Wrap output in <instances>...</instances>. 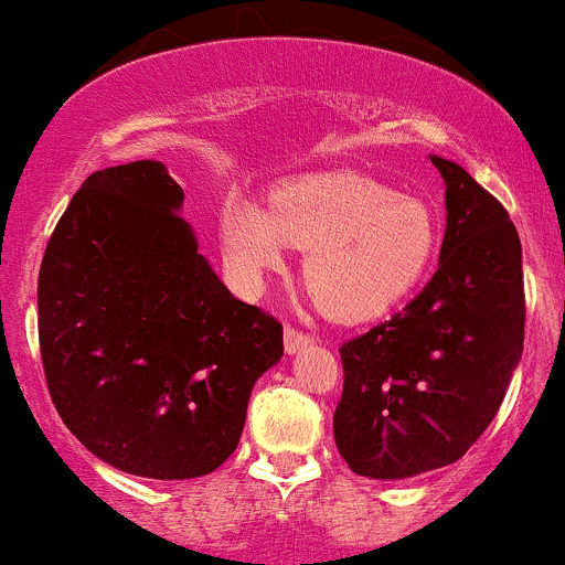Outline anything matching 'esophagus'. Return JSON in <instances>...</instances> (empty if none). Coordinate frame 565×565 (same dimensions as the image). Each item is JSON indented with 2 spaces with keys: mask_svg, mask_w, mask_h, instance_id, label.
<instances>
[{
  "mask_svg": "<svg viewBox=\"0 0 565 565\" xmlns=\"http://www.w3.org/2000/svg\"><path fill=\"white\" fill-rule=\"evenodd\" d=\"M282 340H285V354H301V351H307L312 343H316V338H310V334L299 332V329L294 327L285 329Z\"/></svg>",
  "mask_w": 565,
  "mask_h": 565,
  "instance_id": "esophagus-1",
  "label": "esophagus"
}]
</instances>
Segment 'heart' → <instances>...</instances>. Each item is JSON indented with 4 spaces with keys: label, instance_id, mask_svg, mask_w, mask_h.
I'll return each mask as SVG.
<instances>
[{
    "label": "heart",
    "instance_id": "heart-1",
    "mask_svg": "<svg viewBox=\"0 0 565 565\" xmlns=\"http://www.w3.org/2000/svg\"><path fill=\"white\" fill-rule=\"evenodd\" d=\"M225 264L258 288L307 249L301 277L312 301L338 321H365L404 299L431 266L439 244L434 211L360 172H310L285 181L271 209L231 194L220 211Z\"/></svg>",
    "mask_w": 565,
    "mask_h": 565
}]
</instances>
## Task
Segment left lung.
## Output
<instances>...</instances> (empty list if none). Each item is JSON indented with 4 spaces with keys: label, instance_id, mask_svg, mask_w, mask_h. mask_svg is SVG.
<instances>
[{
    "label": "left lung",
    "instance_id": "left-lung-1",
    "mask_svg": "<svg viewBox=\"0 0 565 565\" xmlns=\"http://www.w3.org/2000/svg\"><path fill=\"white\" fill-rule=\"evenodd\" d=\"M445 181V238L426 288L390 321L340 349L334 443L356 475L404 480L472 448L522 360V244L508 211L456 161Z\"/></svg>",
    "mask_w": 565,
    "mask_h": 565
}]
</instances>
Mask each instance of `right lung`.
<instances>
[{"mask_svg": "<svg viewBox=\"0 0 565 565\" xmlns=\"http://www.w3.org/2000/svg\"><path fill=\"white\" fill-rule=\"evenodd\" d=\"M161 161L93 172L49 242L38 334L49 393L76 439L153 480L214 472L242 439L282 323L225 288Z\"/></svg>", "mask_w": 565, "mask_h": 565, "instance_id": "obj_1", "label": "right lung"}]
</instances>
